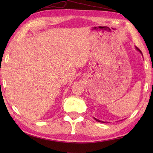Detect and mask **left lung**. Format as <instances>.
<instances>
[{
  "mask_svg": "<svg viewBox=\"0 0 153 153\" xmlns=\"http://www.w3.org/2000/svg\"><path fill=\"white\" fill-rule=\"evenodd\" d=\"M135 47V48H136V50H137V51H138L139 52V53H140L141 54H142V56H143V54H142V53H141V51H140V50H139V48H137V47ZM94 119H95V120H96V121H97V122H101V123H106L105 122H103V121H101V120H98V119H97V118H95V117H94V118H93Z\"/></svg>",
  "mask_w": 153,
  "mask_h": 153,
  "instance_id": "8db88e82",
  "label": "left lung"
}]
</instances>
